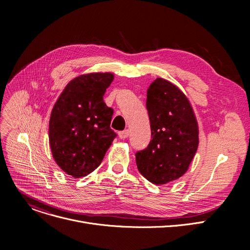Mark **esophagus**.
I'll use <instances>...</instances> for the list:
<instances>
[{
    "mask_svg": "<svg viewBox=\"0 0 250 250\" xmlns=\"http://www.w3.org/2000/svg\"><path fill=\"white\" fill-rule=\"evenodd\" d=\"M129 135V130L128 129H125V130H122V132L118 133V137H120L121 139H126Z\"/></svg>",
    "mask_w": 250,
    "mask_h": 250,
    "instance_id": "1",
    "label": "esophagus"
}]
</instances>
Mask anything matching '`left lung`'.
<instances>
[{"instance_id": "8db88e82", "label": "left lung", "mask_w": 250, "mask_h": 250, "mask_svg": "<svg viewBox=\"0 0 250 250\" xmlns=\"http://www.w3.org/2000/svg\"><path fill=\"white\" fill-rule=\"evenodd\" d=\"M151 137L136 153L140 173L154 185H165L185 174L199 146V126L191 105L175 85L157 78L147 90Z\"/></svg>"}]
</instances>
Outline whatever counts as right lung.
<instances>
[{
  "label": "right lung",
  "mask_w": 250,
  "mask_h": 250,
  "mask_svg": "<svg viewBox=\"0 0 250 250\" xmlns=\"http://www.w3.org/2000/svg\"><path fill=\"white\" fill-rule=\"evenodd\" d=\"M111 73L79 76L65 86L49 118V146L62 171L75 178L100 165L116 134L110 128L113 109L103 95L113 81Z\"/></svg>",
  "instance_id": "right-lung-1"
}]
</instances>
